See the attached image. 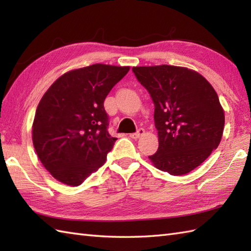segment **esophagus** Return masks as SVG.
Here are the masks:
<instances>
[{"label":"esophagus","instance_id":"obj_1","mask_svg":"<svg viewBox=\"0 0 251 251\" xmlns=\"http://www.w3.org/2000/svg\"><path fill=\"white\" fill-rule=\"evenodd\" d=\"M143 135H145V129L139 128L137 132H135V134H130L129 137L132 138V139H139V138L142 137Z\"/></svg>","mask_w":251,"mask_h":251}]
</instances>
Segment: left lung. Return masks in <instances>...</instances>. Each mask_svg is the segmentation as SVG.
<instances>
[{
  "mask_svg": "<svg viewBox=\"0 0 251 251\" xmlns=\"http://www.w3.org/2000/svg\"><path fill=\"white\" fill-rule=\"evenodd\" d=\"M154 102L157 152L149 156L173 176L199 167L218 148L225 111L214 87L199 72L168 65L132 68Z\"/></svg>",
  "mask_w": 251,
  "mask_h": 251,
  "instance_id": "8db88e82",
  "label": "left lung"
}]
</instances>
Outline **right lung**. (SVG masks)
<instances>
[{"label": "right lung", "instance_id": "right-lung-1", "mask_svg": "<svg viewBox=\"0 0 251 251\" xmlns=\"http://www.w3.org/2000/svg\"><path fill=\"white\" fill-rule=\"evenodd\" d=\"M129 67L103 63L69 71L51 84L36 108L32 141L50 174L77 186L102 166L117 138L108 131L103 102Z\"/></svg>", "mask_w": 251, "mask_h": 251}]
</instances>
